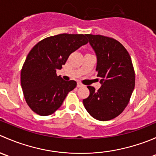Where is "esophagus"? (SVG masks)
Returning <instances> with one entry per match:
<instances>
[{
	"instance_id": "esophagus-1",
	"label": "esophagus",
	"mask_w": 156,
	"mask_h": 156,
	"mask_svg": "<svg viewBox=\"0 0 156 156\" xmlns=\"http://www.w3.org/2000/svg\"><path fill=\"white\" fill-rule=\"evenodd\" d=\"M83 84H81V83H78V84H77V87H83Z\"/></svg>"
}]
</instances>
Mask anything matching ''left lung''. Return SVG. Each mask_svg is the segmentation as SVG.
<instances>
[{
  "mask_svg": "<svg viewBox=\"0 0 156 156\" xmlns=\"http://www.w3.org/2000/svg\"><path fill=\"white\" fill-rule=\"evenodd\" d=\"M97 56V91L87 86L90 95L83 100L84 108L94 119L108 121L124 111L134 89L135 74L131 58L118 41L103 35L86 34Z\"/></svg>",
  "mask_w": 156,
  "mask_h": 156,
  "instance_id": "left-lung-1",
  "label": "left lung"
}]
</instances>
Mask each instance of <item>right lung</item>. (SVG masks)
Instances as JSON below:
<instances>
[{
	"label": "right lung",
	"instance_id": "right-lung-1",
	"mask_svg": "<svg viewBox=\"0 0 156 156\" xmlns=\"http://www.w3.org/2000/svg\"><path fill=\"white\" fill-rule=\"evenodd\" d=\"M87 44L84 34H60L46 37L29 52L21 71V85L25 99L37 114H53L77 85L57 76L69 55Z\"/></svg>",
	"mask_w": 156,
	"mask_h": 156
}]
</instances>
